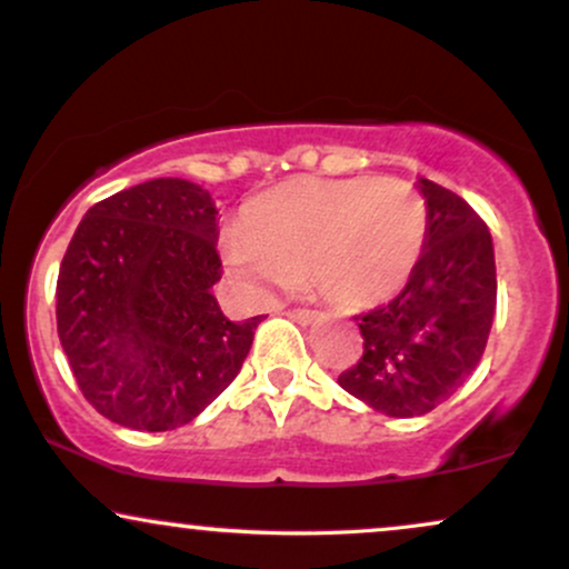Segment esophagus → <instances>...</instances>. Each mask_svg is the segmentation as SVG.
<instances>
[{
  "label": "esophagus",
  "instance_id": "1",
  "mask_svg": "<svg viewBox=\"0 0 569 569\" xmlns=\"http://www.w3.org/2000/svg\"><path fill=\"white\" fill-rule=\"evenodd\" d=\"M289 316L299 323H312L318 318L316 310H307V307H297V310H289Z\"/></svg>",
  "mask_w": 569,
  "mask_h": 569
}]
</instances>
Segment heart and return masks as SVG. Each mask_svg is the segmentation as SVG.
Wrapping results in <instances>:
<instances>
[{
  "mask_svg": "<svg viewBox=\"0 0 569 569\" xmlns=\"http://www.w3.org/2000/svg\"><path fill=\"white\" fill-rule=\"evenodd\" d=\"M428 206L401 179H297L246 206L227 234L230 276L248 293L299 276L350 310L380 305L407 286L422 257Z\"/></svg>",
  "mask_w": 569,
  "mask_h": 569,
  "instance_id": "b5f03b06",
  "label": "heart"
}]
</instances>
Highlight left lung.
<instances>
[{"instance_id": "obj_1", "label": "left lung", "mask_w": 569, "mask_h": 569, "mask_svg": "<svg viewBox=\"0 0 569 569\" xmlns=\"http://www.w3.org/2000/svg\"><path fill=\"white\" fill-rule=\"evenodd\" d=\"M417 187L428 206L420 262L398 297L356 316L363 356L337 380L390 417L428 415L457 393L485 356L498 305L485 219L452 189Z\"/></svg>"}]
</instances>
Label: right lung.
Here are the masks:
<instances>
[{"label": "right lung", "mask_w": 569, "mask_h": 569, "mask_svg": "<svg viewBox=\"0 0 569 569\" xmlns=\"http://www.w3.org/2000/svg\"><path fill=\"white\" fill-rule=\"evenodd\" d=\"M217 202L184 179H152L96 202L63 253L58 339L98 415L173 430L238 377L262 316L221 312Z\"/></svg>", "instance_id": "1"}]
</instances>
